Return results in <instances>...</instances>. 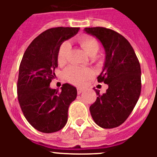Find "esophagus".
Segmentation results:
<instances>
[{
    "label": "esophagus",
    "instance_id": "1",
    "mask_svg": "<svg viewBox=\"0 0 157 157\" xmlns=\"http://www.w3.org/2000/svg\"><path fill=\"white\" fill-rule=\"evenodd\" d=\"M82 91H83V89L81 88V87H78V88H77V92H78V94H81Z\"/></svg>",
    "mask_w": 157,
    "mask_h": 157
}]
</instances>
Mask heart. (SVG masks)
I'll return each instance as SVG.
<instances>
[{"instance_id":"heart-1","label":"heart","mask_w":157,"mask_h":157,"mask_svg":"<svg viewBox=\"0 0 157 157\" xmlns=\"http://www.w3.org/2000/svg\"><path fill=\"white\" fill-rule=\"evenodd\" d=\"M78 42L90 56H94L98 53L100 45L95 37L90 35H83L78 39ZM70 45L67 41H64L60 45L57 52V61L59 65L67 63L70 52ZM94 72L90 68H80L77 67H69L63 72L65 79L74 85H81L86 80L90 78Z\"/></svg>"}]
</instances>
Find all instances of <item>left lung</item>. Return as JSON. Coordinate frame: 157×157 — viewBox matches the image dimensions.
Masks as SVG:
<instances>
[{"instance_id":"1","label":"left lung","mask_w":157,"mask_h":157,"mask_svg":"<svg viewBox=\"0 0 157 157\" xmlns=\"http://www.w3.org/2000/svg\"><path fill=\"white\" fill-rule=\"evenodd\" d=\"M86 33L99 40L105 51V61L98 82L108 84L102 95L98 97L90 111L99 127H117L126 121L138 102L141 94V66L134 48L125 37L105 27H86Z\"/></svg>"}]
</instances>
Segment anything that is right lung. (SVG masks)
Here are the masks:
<instances>
[{
    "mask_svg": "<svg viewBox=\"0 0 157 157\" xmlns=\"http://www.w3.org/2000/svg\"><path fill=\"white\" fill-rule=\"evenodd\" d=\"M78 30L63 27L46 30L32 41L19 65V105L28 123L42 133L56 132L66 125L68 108L77 97L76 88L68 83L59 91L50 88V82L56 77L59 46Z\"/></svg>",
    "mask_w": 157,
    "mask_h": 157,
    "instance_id": "obj_1",
    "label": "right lung"
}]
</instances>
